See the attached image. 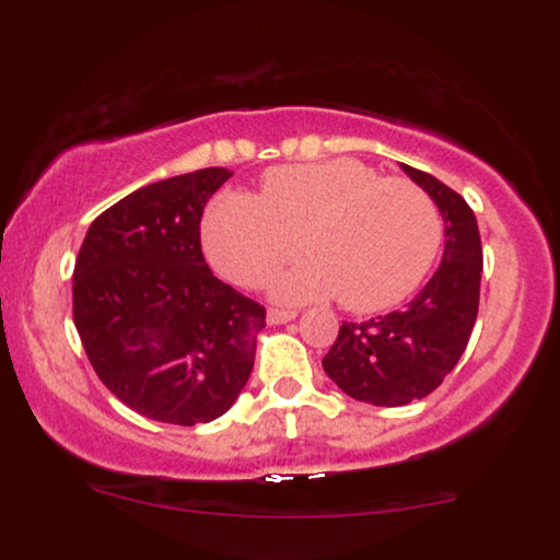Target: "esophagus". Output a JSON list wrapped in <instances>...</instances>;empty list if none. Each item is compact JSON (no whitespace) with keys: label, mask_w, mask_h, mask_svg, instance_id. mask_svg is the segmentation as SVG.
<instances>
[{"label":"esophagus","mask_w":560,"mask_h":560,"mask_svg":"<svg viewBox=\"0 0 560 560\" xmlns=\"http://www.w3.org/2000/svg\"><path fill=\"white\" fill-rule=\"evenodd\" d=\"M295 316H298L295 311H288V308H270V311H267V324L280 326V324H288V320H293Z\"/></svg>","instance_id":"34e87169"}]
</instances>
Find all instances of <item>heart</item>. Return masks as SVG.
Returning <instances> with one entry per match:
<instances>
[{"mask_svg": "<svg viewBox=\"0 0 560 560\" xmlns=\"http://www.w3.org/2000/svg\"><path fill=\"white\" fill-rule=\"evenodd\" d=\"M441 240V211L423 188L380 178L347 158L275 167L257 198H219L203 221L206 257L221 278L259 288L303 252L311 262L288 272L278 295L318 301L336 293L357 313L408 298Z\"/></svg>", "mask_w": 560, "mask_h": 560, "instance_id": "1", "label": "heart"}]
</instances>
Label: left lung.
<instances>
[{
  "label": "left lung",
  "mask_w": 560,
  "mask_h": 560,
  "mask_svg": "<svg viewBox=\"0 0 560 560\" xmlns=\"http://www.w3.org/2000/svg\"><path fill=\"white\" fill-rule=\"evenodd\" d=\"M402 171L433 198L446 224L441 267L400 311L343 320L324 370L354 400L397 408L431 395L469 343L479 311L481 240L471 206L431 173Z\"/></svg>",
  "instance_id": "1"
}]
</instances>
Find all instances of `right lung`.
<instances>
[{"label": "right lung", "instance_id": "obj_1", "mask_svg": "<svg viewBox=\"0 0 560 560\" xmlns=\"http://www.w3.org/2000/svg\"><path fill=\"white\" fill-rule=\"evenodd\" d=\"M232 175L203 167L135 190L98 213L75 257L73 324L91 366L160 423L224 416L255 366L265 305L201 252L203 209Z\"/></svg>", "mask_w": 560, "mask_h": 560}]
</instances>
